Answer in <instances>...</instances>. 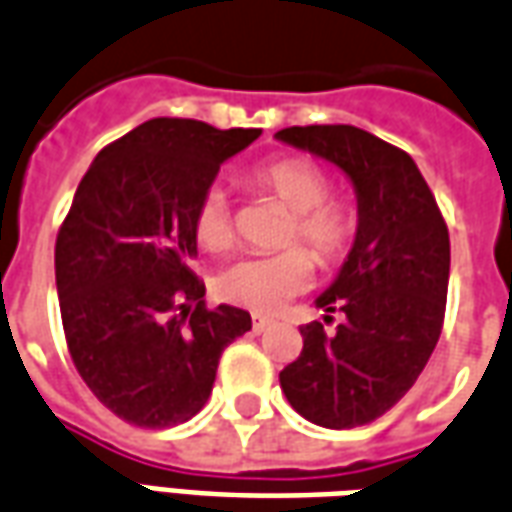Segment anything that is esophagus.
I'll return each mask as SVG.
<instances>
[{"label":"esophagus","instance_id":"esophagus-1","mask_svg":"<svg viewBox=\"0 0 512 512\" xmlns=\"http://www.w3.org/2000/svg\"><path fill=\"white\" fill-rule=\"evenodd\" d=\"M271 327H274V321H271V318L255 316V321H252V330H255L257 335H263V332L271 330Z\"/></svg>","mask_w":512,"mask_h":512}]
</instances>
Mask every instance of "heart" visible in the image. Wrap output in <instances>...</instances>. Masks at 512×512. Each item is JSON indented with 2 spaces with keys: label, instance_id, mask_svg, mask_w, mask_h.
<instances>
[{
  "label": "heart",
  "instance_id": "heart-1",
  "mask_svg": "<svg viewBox=\"0 0 512 512\" xmlns=\"http://www.w3.org/2000/svg\"><path fill=\"white\" fill-rule=\"evenodd\" d=\"M257 191L274 196L291 221L282 244H302L318 266L338 263L355 241L357 216L343 202H332L330 177L316 163L302 157H280L257 166L249 174ZM196 244L221 252L232 244L230 205L221 188H207L194 210ZM313 263L305 252L288 249L280 255L241 257L216 277V293L230 305L252 313H277L288 299L310 288Z\"/></svg>",
  "mask_w": 512,
  "mask_h": 512
}]
</instances>
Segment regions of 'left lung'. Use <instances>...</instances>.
Returning a JSON list of instances; mask_svg holds the SVG:
<instances>
[{
  "mask_svg": "<svg viewBox=\"0 0 512 512\" xmlns=\"http://www.w3.org/2000/svg\"><path fill=\"white\" fill-rule=\"evenodd\" d=\"M277 141L349 177L357 230L338 277L316 299L335 332L302 327V355L280 371L291 407L327 430L371 424L405 396L438 343L449 288V230L413 157L352 124L277 132Z\"/></svg>",
  "mask_w": 512,
  "mask_h": 512,
  "instance_id": "1",
  "label": "left lung"
}]
</instances>
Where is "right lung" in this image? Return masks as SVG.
<instances>
[{"label": "right lung", "instance_id": "right-lung-1", "mask_svg": "<svg viewBox=\"0 0 512 512\" xmlns=\"http://www.w3.org/2000/svg\"><path fill=\"white\" fill-rule=\"evenodd\" d=\"M260 130L149 119L85 171L55 244V280L74 366L116 416L146 430L194 418L224 346L252 330L241 307L207 310L194 210L221 163Z\"/></svg>", "mask_w": 512, "mask_h": 512}]
</instances>
